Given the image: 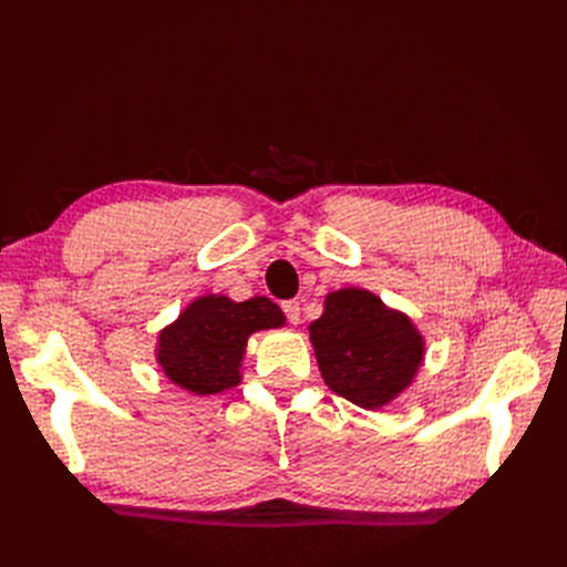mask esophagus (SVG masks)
<instances>
[{"label": "esophagus", "instance_id": "esophagus-1", "mask_svg": "<svg viewBox=\"0 0 567 567\" xmlns=\"http://www.w3.org/2000/svg\"><path fill=\"white\" fill-rule=\"evenodd\" d=\"M281 310H284V315H286V319H288L290 323H298V321H300V302H298V300H286V302H281Z\"/></svg>", "mask_w": 567, "mask_h": 567}]
</instances>
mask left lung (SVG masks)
Instances as JSON below:
<instances>
[{
  "instance_id": "left-lung-1",
  "label": "left lung",
  "mask_w": 567,
  "mask_h": 567,
  "mask_svg": "<svg viewBox=\"0 0 567 567\" xmlns=\"http://www.w3.org/2000/svg\"><path fill=\"white\" fill-rule=\"evenodd\" d=\"M310 340L323 383L362 409L398 398L423 362L416 326L362 288L326 298L323 315L310 323Z\"/></svg>"
}]
</instances>
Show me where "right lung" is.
<instances>
[{
    "label": "right lung",
    "instance_id": "right-lung-1",
    "mask_svg": "<svg viewBox=\"0 0 567 567\" xmlns=\"http://www.w3.org/2000/svg\"><path fill=\"white\" fill-rule=\"evenodd\" d=\"M286 317L269 298L234 302L225 296L194 300L175 323L161 331L158 364L179 388L215 394L241 383L248 336L279 329Z\"/></svg>",
    "mask_w": 567,
    "mask_h": 567
}]
</instances>
